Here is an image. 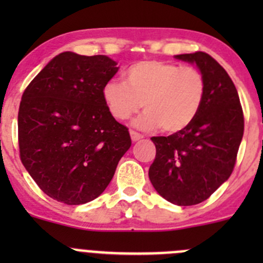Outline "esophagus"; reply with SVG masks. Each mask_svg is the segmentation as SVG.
I'll list each match as a JSON object with an SVG mask.
<instances>
[{
    "label": "esophagus",
    "mask_w": 263,
    "mask_h": 263,
    "mask_svg": "<svg viewBox=\"0 0 263 263\" xmlns=\"http://www.w3.org/2000/svg\"><path fill=\"white\" fill-rule=\"evenodd\" d=\"M129 134H131L132 141H139V140L144 139V136H142L141 134H139V132H136V131H132V129H131V132H129Z\"/></svg>",
    "instance_id": "esophagus-1"
}]
</instances>
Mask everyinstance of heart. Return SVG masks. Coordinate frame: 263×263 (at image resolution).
Returning a JSON list of instances; mask_svg holds the SVG:
<instances>
[{
  "mask_svg": "<svg viewBox=\"0 0 263 263\" xmlns=\"http://www.w3.org/2000/svg\"><path fill=\"white\" fill-rule=\"evenodd\" d=\"M126 80H109L103 87L108 109L119 121L128 119L142 107L146 109L136 126L161 127L166 134L187 128L197 118L206 95L202 72L192 66L146 60L126 71Z\"/></svg>",
  "mask_w": 263,
  "mask_h": 263,
  "instance_id": "heart-1",
  "label": "heart"
}]
</instances>
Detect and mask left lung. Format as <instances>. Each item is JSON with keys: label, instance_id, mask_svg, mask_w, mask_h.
I'll return each instance as SVG.
<instances>
[{"label": "left lung", "instance_id": "left-lung-1", "mask_svg": "<svg viewBox=\"0 0 263 263\" xmlns=\"http://www.w3.org/2000/svg\"><path fill=\"white\" fill-rule=\"evenodd\" d=\"M176 58L197 65L206 95L197 118L171 136L151 137L156 155L148 178L156 192L178 206L208 200L232 174L245 132L239 95L227 71L205 52Z\"/></svg>", "mask_w": 263, "mask_h": 263}]
</instances>
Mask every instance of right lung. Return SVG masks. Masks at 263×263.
<instances>
[{
    "instance_id": "right-lung-1",
    "label": "right lung",
    "mask_w": 263,
    "mask_h": 263,
    "mask_svg": "<svg viewBox=\"0 0 263 263\" xmlns=\"http://www.w3.org/2000/svg\"><path fill=\"white\" fill-rule=\"evenodd\" d=\"M117 71L107 55L63 52L24 90L17 116L21 163L58 202L95 200L131 146L128 128L116 121L103 98Z\"/></svg>"
}]
</instances>
